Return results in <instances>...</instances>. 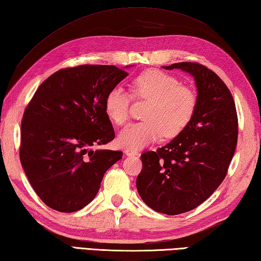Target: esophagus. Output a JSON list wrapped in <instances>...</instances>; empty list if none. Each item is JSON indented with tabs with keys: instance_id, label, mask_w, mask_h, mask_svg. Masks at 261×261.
<instances>
[{
	"instance_id": "1",
	"label": "esophagus",
	"mask_w": 261,
	"mask_h": 261,
	"mask_svg": "<svg viewBox=\"0 0 261 261\" xmlns=\"http://www.w3.org/2000/svg\"><path fill=\"white\" fill-rule=\"evenodd\" d=\"M124 153H125V155H127V156H137V155H139V151L137 150V149H132V148H126L125 150H124Z\"/></svg>"
}]
</instances>
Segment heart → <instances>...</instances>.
I'll list each match as a JSON object with an SVG mask.
<instances>
[{
  "instance_id": "obj_1",
  "label": "heart",
  "mask_w": 261,
  "mask_h": 261,
  "mask_svg": "<svg viewBox=\"0 0 261 261\" xmlns=\"http://www.w3.org/2000/svg\"><path fill=\"white\" fill-rule=\"evenodd\" d=\"M134 96L148 99L144 117L146 121L132 123L117 136V144L124 148L140 149L165 135L176 137L185 130L194 115L196 96L193 90L180 85L172 75L149 69L132 81ZM131 98L124 89L114 87L107 93L105 112L116 125L129 118Z\"/></svg>"
}]
</instances>
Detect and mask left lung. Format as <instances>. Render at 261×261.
I'll list each match as a JSON object with an SVG mask.
<instances>
[{"instance_id":"1","label":"left lung","mask_w":261,"mask_h":261,"mask_svg":"<svg viewBox=\"0 0 261 261\" xmlns=\"http://www.w3.org/2000/svg\"><path fill=\"white\" fill-rule=\"evenodd\" d=\"M162 67L181 69L195 80V112L169 144L141 154L143 169L136 184L150 209L174 216L202 204L225 179L238 144V114L229 89L205 66Z\"/></svg>"}]
</instances>
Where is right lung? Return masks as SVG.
Returning <instances> with one entry per match:
<instances>
[{"mask_svg":"<svg viewBox=\"0 0 261 261\" xmlns=\"http://www.w3.org/2000/svg\"><path fill=\"white\" fill-rule=\"evenodd\" d=\"M126 76L125 70L108 65L60 69L40 85L26 107L20 162L33 189L51 209H83L96 197L105 172L122 159V151L90 147L114 139L105 99Z\"/></svg>","mask_w":261,"mask_h":261,"instance_id":"1","label":"right lung"}]
</instances>
